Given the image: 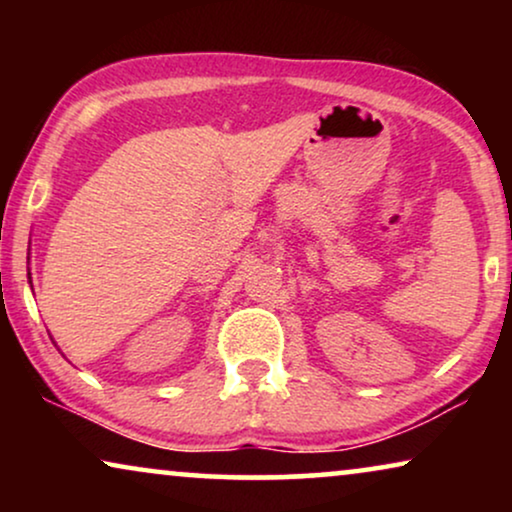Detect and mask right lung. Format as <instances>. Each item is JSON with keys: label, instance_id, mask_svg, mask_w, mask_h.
I'll use <instances>...</instances> for the list:
<instances>
[{"label": "right lung", "instance_id": "add662e5", "mask_svg": "<svg viewBox=\"0 0 512 512\" xmlns=\"http://www.w3.org/2000/svg\"><path fill=\"white\" fill-rule=\"evenodd\" d=\"M27 277H30V286H32V272H27Z\"/></svg>", "mask_w": 512, "mask_h": 512}]
</instances>
